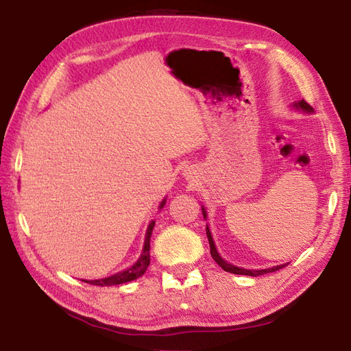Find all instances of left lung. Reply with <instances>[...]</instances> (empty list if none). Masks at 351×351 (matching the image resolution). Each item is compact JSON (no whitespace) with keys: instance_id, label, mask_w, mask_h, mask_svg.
Wrapping results in <instances>:
<instances>
[{"instance_id":"obj_1","label":"left lung","mask_w":351,"mask_h":351,"mask_svg":"<svg viewBox=\"0 0 351 351\" xmlns=\"http://www.w3.org/2000/svg\"><path fill=\"white\" fill-rule=\"evenodd\" d=\"M295 106L300 107V109L304 110V112H313L312 106L307 104V103L304 101V99H302V101H298ZM203 215H204V218H206L204 209H203ZM206 234H207V239H209L210 254H212V257H213V261H215V262L218 263V265H219L221 268H223L224 271H227V273L241 274V276H253V277H256V276H262V274H267V273H273V271H277V269L282 268V267H274V268H268V269H244V268H238V267H234V265H230V263H227L226 261H223V259H221V257H219V254H218V252H217V248H215V244H213L212 234H210L209 228H207V227H206Z\"/></svg>"}]
</instances>
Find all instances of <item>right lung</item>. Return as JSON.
Segmentation results:
<instances>
[{
    "mask_svg": "<svg viewBox=\"0 0 351 351\" xmlns=\"http://www.w3.org/2000/svg\"><path fill=\"white\" fill-rule=\"evenodd\" d=\"M163 203H165V202H162L160 207H163ZM154 224H156V221H153V223L149 224L148 230H147L144 252H142L139 261L136 262L132 268H128V269L123 271V273H118V274L110 276L107 278H99V280H90V282H86V283H90V285H95V286H112V285H121V283L132 282V280H136V278H139L141 276H144V273L149 265V239H152Z\"/></svg>",
    "mask_w": 351,
    "mask_h": 351,
    "instance_id": "add662e5",
    "label": "right lung"
}]
</instances>
